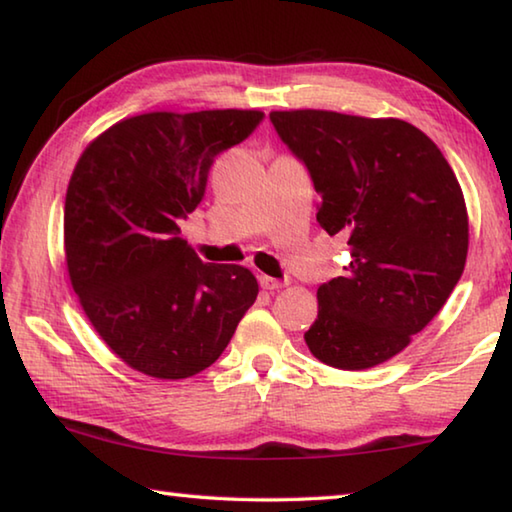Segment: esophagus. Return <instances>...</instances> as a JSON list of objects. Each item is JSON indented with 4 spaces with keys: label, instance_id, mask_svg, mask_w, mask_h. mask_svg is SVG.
Returning <instances> with one entry per match:
<instances>
[{
    "label": "esophagus",
    "instance_id": "obj_1",
    "mask_svg": "<svg viewBox=\"0 0 512 512\" xmlns=\"http://www.w3.org/2000/svg\"><path fill=\"white\" fill-rule=\"evenodd\" d=\"M259 284H262V289H266V291H277V289H282L287 282L277 280V277H271V275H259Z\"/></svg>",
    "mask_w": 512,
    "mask_h": 512
}]
</instances>
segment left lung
Returning a JSON list of instances; mask_svg holds the SVG:
<instances>
[{"label": "left lung", "mask_w": 512, "mask_h": 512, "mask_svg": "<svg viewBox=\"0 0 512 512\" xmlns=\"http://www.w3.org/2000/svg\"><path fill=\"white\" fill-rule=\"evenodd\" d=\"M271 121L320 194V228L350 246L343 275L318 287L305 341L327 366H379L431 323L461 280L470 239L461 185L409 121L329 110H275Z\"/></svg>", "instance_id": "1"}]
</instances>
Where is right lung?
Wrapping results in <instances>:
<instances>
[{"label": "right lung", "instance_id": "obj_1", "mask_svg": "<svg viewBox=\"0 0 512 512\" xmlns=\"http://www.w3.org/2000/svg\"><path fill=\"white\" fill-rule=\"evenodd\" d=\"M259 110L146 112L101 133L65 196V259L85 316L128 366L185 379L228 348L257 298L244 266L203 264L180 237L216 155L255 131Z\"/></svg>", "mask_w": 512, "mask_h": 512}]
</instances>
